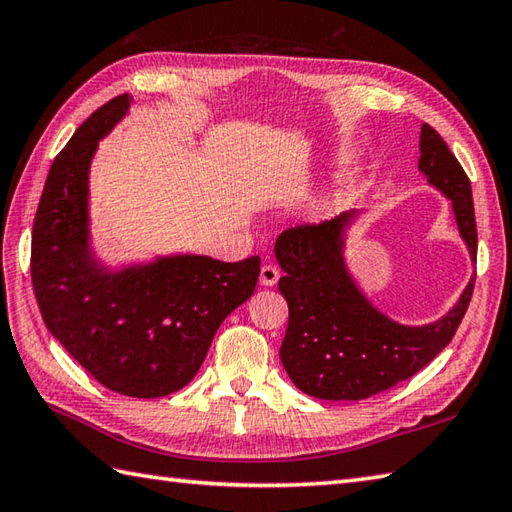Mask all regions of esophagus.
Returning <instances> with one entry per match:
<instances>
[{
	"mask_svg": "<svg viewBox=\"0 0 512 512\" xmlns=\"http://www.w3.org/2000/svg\"><path fill=\"white\" fill-rule=\"evenodd\" d=\"M259 281H262V286H275L279 281V268L273 264H266L262 266V273H259Z\"/></svg>",
	"mask_w": 512,
	"mask_h": 512,
	"instance_id": "1",
	"label": "esophagus"
}]
</instances>
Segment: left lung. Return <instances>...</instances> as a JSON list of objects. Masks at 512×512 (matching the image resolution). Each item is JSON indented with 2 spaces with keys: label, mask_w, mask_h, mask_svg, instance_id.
Returning <instances> with one entry per match:
<instances>
[{
  "label": "left lung",
  "mask_w": 512,
  "mask_h": 512,
  "mask_svg": "<svg viewBox=\"0 0 512 512\" xmlns=\"http://www.w3.org/2000/svg\"><path fill=\"white\" fill-rule=\"evenodd\" d=\"M420 171L453 202L460 235L477 259V226L471 180L442 136L424 123ZM352 213L281 233L275 255L284 277L288 330L281 363L292 383L321 400H361L391 389L429 365L458 332L473 297L475 279L447 317L409 328L380 314L347 275L341 231Z\"/></svg>",
  "instance_id": "1"
}]
</instances>
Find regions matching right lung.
<instances>
[{
	"label": "right lung",
	"instance_id": "1",
	"mask_svg": "<svg viewBox=\"0 0 512 512\" xmlns=\"http://www.w3.org/2000/svg\"><path fill=\"white\" fill-rule=\"evenodd\" d=\"M129 96L101 105L54 158L32 224L30 277L50 334L116 394L160 398L198 374L222 321L255 292L259 257L202 255L107 273L88 250V171Z\"/></svg>",
	"mask_w": 512,
	"mask_h": 512
}]
</instances>
